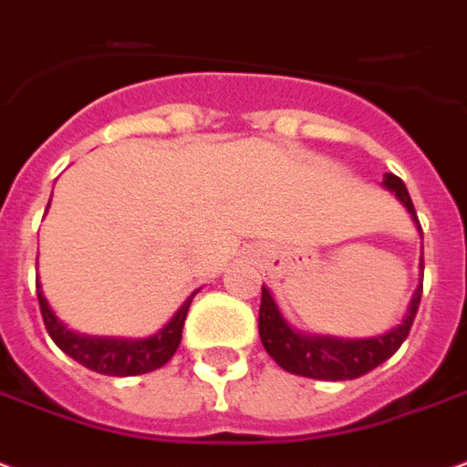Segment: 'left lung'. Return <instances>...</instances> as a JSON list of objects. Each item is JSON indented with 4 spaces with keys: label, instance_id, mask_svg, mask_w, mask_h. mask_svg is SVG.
<instances>
[{
    "label": "left lung",
    "instance_id": "1",
    "mask_svg": "<svg viewBox=\"0 0 467 467\" xmlns=\"http://www.w3.org/2000/svg\"><path fill=\"white\" fill-rule=\"evenodd\" d=\"M383 186L390 193H396V199L410 213L415 229L423 236L406 183L393 173H386ZM420 271H423V258H420ZM420 294H423V284H418V288H415L403 321L393 326L390 331L370 336V338H338V336H316V333H304L294 328L285 321V316L275 304L274 294L266 285H261L258 336H261V343H264L268 356L294 376L316 378V380H353V378L366 376L368 370L378 368L383 360L390 358L400 348V343L406 341L410 326H413Z\"/></svg>",
    "mask_w": 467,
    "mask_h": 467
}]
</instances>
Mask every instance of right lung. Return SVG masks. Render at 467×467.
I'll return each mask as SVG.
<instances>
[{"label": "right lung", "mask_w": 467, "mask_h": 467, "mask_svg": "<svg viewBox=\"0 0 467 467\" xmlns=\"http://www.w3.org/2000/svg\"><path fill=\"white\" fill-rule=\"evenodd\" d=\"M52 203V199H49ZM36 296H39V308L47 331L52 336V341L59 346L67 356L87 366L89 370H97L101 376H141L151 370L166 366L171 356L182 343L183 321L192 306V298L196 296L193 291L182 308L173 313L171 321L163 328L149 336V338H114V336H84L67 328V323L59 321V316L52 311V306L47 301L42 291V284L36 281Z\"/></svg>", "instance_id": "obj_1"}]
</instances>
